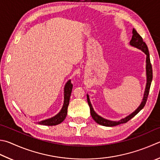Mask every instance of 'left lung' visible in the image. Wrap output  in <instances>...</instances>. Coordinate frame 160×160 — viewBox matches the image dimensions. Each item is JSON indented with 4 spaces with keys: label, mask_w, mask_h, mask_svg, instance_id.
Wrapping results in <instances>:
<instances>
[{
    "label": "left lung",
    "mask_w": 160,
    "mask_h": 160,
    "mask_svg": "<svg viewBox=\"0 0 160 160\" xmlns=\"http://www.w3.org/2000/svg\"><path fill=\"white\" fill-rule=\"evenodd\" d=\"M132 40L130 41V45L133 46V47L136 48L143 51L145 54H146V75H147V82H146V89H145L144 95L143 100H142V102L141 105L138 106V108L136 109L134 112H133L132 114L129 115L127 116L126 118L122 119L120 121H111L106 120V119H104L102 117H101L97 113L95 112L92 108V106L90 102L89 95L87 94V98H88V102L90 108V113H91V115L92 118L94 119V120L96 122L98 123V124H101V125L106 126V127H114L119 125V124L126 123L130 120L132 118L134 117V116L138 114V113L141 111V110L143 108L146 103V101L148 99V97L149 94V91L151 85V82H152V65H151L150 63V54L148 51V46L146 45V42H143V40L142 38V37L139 35L137 31H136L134 28H133L132 31Z\"/></svg>",
    "instance_id": "left-lung-1"
}]
</instances>
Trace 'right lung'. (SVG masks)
I'll return each instance as SVG.
<instances>
[{"label":"right lung","mask_w":160,"mask_h":160,"mask_svg":"<svg viewBox=\"0 0 160 160\" xmlns=\"http://www.w3.org/2000/svg\"><path fill=\"white\" fill-rule=\"evenodd\" d=\"M72 89V84L71 83V80H69L66 82L64 87V92H63L64 93V101H63V105L62 110H60V112L57 115L54 116V117L47 119V120L38 122V123L46 126H54L62 123L64 120V119L66 117V115H67L68 106L69 104V101H70Z\"/></svg>","instance_id":"obj_1"}]
</instances>
